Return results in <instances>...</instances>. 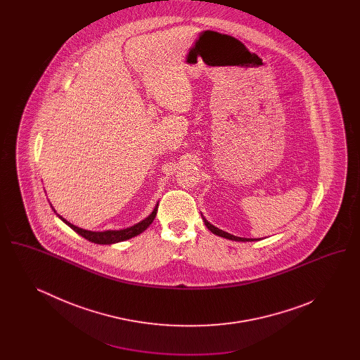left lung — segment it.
<instances>
[{
    "label": "left lung",
    "instance_id": "obj_1",
    "mask_svg": "<svg viewBox=\"0 0 360 360\" xmlns=\"http://www.w3.org/2000/svg\"><path fill=\"white\" fill-rule=\"evenodd\" d=\"M204 219V217H202ZM204 221H205V225L209 228V231L210 232H213L214 235H217V236H221V238H225V239L229 240H235V241H254V240L257 239H245V238H238V236H233V235H231V233H226V232H224L221 229H219V228H216L214 225H212L210 223H207L205 219H204Z\"/></svg>",
    "mask_w": 360,
    "mask_h": 360
}]
</instances>
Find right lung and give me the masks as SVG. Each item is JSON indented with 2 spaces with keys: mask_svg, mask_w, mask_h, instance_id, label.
<instances>
[{
  "mask_svg": "<svg viewBox=\"0 0 360 360\" xmlns=\"http://www.w3.org/2000/svg\"><path fill=\"white\" fill-rule=\"evenodd\" d=\"M55 212V210H53ZM156 212H158V204L155 206L153 213L143 221L131 226V228H125V229H120V231H105V232H93V231H86L82 228H78L72 224H70L68 220H65L62 216H59V219L63 221V223L68 224L71 229H74L78 235H81L82 238H85L86 240L91 241V243H96V244H113V243H119V241H124V240L131 239V238H135L137 235H140L141 232H144L151 223L154 221L155 216H156Z\"/></svg>",
  "mask_w": 360,
  "mask_h": 360,
  "instance_id": "add662e5",
  "label": "right lung"
}]
</instances>
